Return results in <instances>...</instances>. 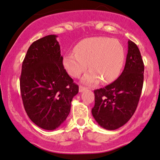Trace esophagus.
Returning a JSON list of instances; mask_svg holds the SVG:
<instances>
[{
	"label": "esophagus",
	"mask_w": 160,
	"mask_h": 160,
	"mask_svg": "<svg viewBox=\"0 0 160 160\" xmlns=\"http://www.w3.org/2000/svg\"><path fill=\"white\" fill-rule=\"evenodd\" d=\"M86 87H84V86H79V92H83V91H85L86 90Z\"/></svg>",
	"instance_id": "obj_1"
}]
</instances>
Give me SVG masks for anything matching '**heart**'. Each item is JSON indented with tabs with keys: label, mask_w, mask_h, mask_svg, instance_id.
I'll return each instance as SVG.
<instances>
[{
	"label": "heart",
	"mask_w": 160,
	"mask_h": 160,
	"mask_svg": "<svg viewBox=\"0 0 160 160\" xmlns=\"http://www.w3.org/2000/svg\"><path fill=\"white\" fill-rule=\"evenodd\" d=\"M74 53L63 58V65L73 78H78L87 68L82 78L86 85H95L100 80L109 82L120 74L125 59L124 46L118 40L108 37H90L77 44Z\"/></svg>",
	"instance_id": "b5f03b06"
}]
</instances>
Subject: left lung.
I'll return each instance as SVG.
<instances>
[{"label":"left lung","instance_id":"left-lung-1","mask_svg":"<svg viewBox=\"0 0 160 160\" xmlns=\"http://www.w3.org/2000/svg\"><path fill=\"white\" fill-rule=\"evenodd\" d=\"M144 63L137 45L128 41L126 63L118 79L95 92L92 113L100 126L109 130L126 124L135 112L144 81Z\"/></svg>","mask_w":160,"mask_h":160}]
</instances>
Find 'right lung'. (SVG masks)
Listing matches in <instances>:
<instances>
[{"instance_id": "add662e5", "label": "right lung", "mask_w": 160, "mask_h": 160, "mask_svg": "<svg viewBox=\"0 0 160 160\" xmlns=\"http://www.w3.org/2000/svg\"><path fill=\"white\" fill-rule=\"evenodd\" d=\"M57 37L48 35L32 42L22 62L20 78L27 114L34 124L48 130L65 122L79 91L63 66Z\"/></svg>"}]
</instances>
